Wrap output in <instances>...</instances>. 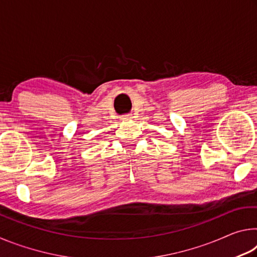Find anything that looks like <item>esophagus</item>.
I'll list each match as a JSON object with an SVG mask.
<instances>
[{"label":"esophagus","mask_w":257,"mask_h":257,"mask_svg":"<svg viewBox=\"0 0 257 257\" xmlns=\"http://www.w3.org/2000/svg\"><path fill=\"white\" fill-rule=\"evenodd\" d=\"M121 119H122V120H130V119H132V115H129V114L128 115H123Z\"/></svg>","instance_id":"34e87169"}]
</instances>
